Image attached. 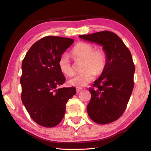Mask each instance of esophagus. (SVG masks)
Here are the masks:
<instances>
[{
  "label": "esophagus",
  "mask_w": 151,
  "mask_h": 151,
  "mask_svg": "<svg viewBox=\"0 0 151 151\" xmlns=\"http://www.w3.org/2000/svg\"><path fill=\"white\" fill-rule=\"evenodd\" d=\"M82 89V88H80V87H77L76 88V92L77 93H78V92H80L81 91V90Z\"/></svg>",
  "instance_id": "obj_1"
}]
</instances>
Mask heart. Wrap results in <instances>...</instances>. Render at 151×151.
<instances>
[{
	"mask_svg": "<svg viewBox=\"0 0 151 151\" xmlns=\"http://www.w3.org/2000/svg\"><path fill=\"white\" fill-rule=\"evenodd\" d=\"M73 58L76 61L83 60L82 73L73 76L69 81V85L75 87L86 86L94 79L96 75H100L106 68L107 63V54L104 49H94L92 44L87 42H79L71 50ZM58 66L61 72L68 76L74 74V69L70 64L69 57L63 54L58 60Z\"/></svg>",
	"mask_w": 151,
	"mask_h": 151,
	"instance_id": "1",
	"label": "heart"
}]
</instances>
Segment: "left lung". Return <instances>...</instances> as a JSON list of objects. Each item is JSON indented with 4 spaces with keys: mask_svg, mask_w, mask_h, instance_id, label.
Returning <instances> with one entry per match:
<instances>
[{
    "mask_svg": "<svg viewBox=\"0 0 151 151\" xmlns=\"http://www.w3.org/2000/svg\"><path fill=\"white\" fill-rule=\"evenodd\" d=\"M82 39L102 46L107 54L104 71L89 88L91 97L87 106L89 117L105 124L117 120L125 110L134 88L135 72L129 49L117 34L101 31L81 35Z\"/></svg>",
    "mask_w": 151,
    "mask_h": 151,
    "instance_id": "8db88e82",
    "label": "left lung"
}]
</instances>
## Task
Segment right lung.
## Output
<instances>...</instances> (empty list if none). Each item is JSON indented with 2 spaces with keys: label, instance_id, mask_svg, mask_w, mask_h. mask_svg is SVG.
<instances>
[{
  "label": "right lung",
  "instance_id": "obj_1",
  "mask_svg": "<svg viewBox=\"0 0 151 151\" xmlns=\"http://www.w3.org/2000/svg\"><path fill=\"white\" fill-rule=\"evenodd\" d=\"M73 42L67 37H43L30 47L22 61L21 100L31 118L42 127L58 124L67 101L76 94L73 87L58 88L65 82L58 60Z\"/></svg>",
  "mask_w": 151,
  "mask_h": 151
}]
</instances>
